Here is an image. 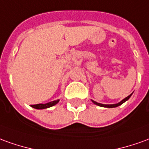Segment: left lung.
Wrapping results in <instances>:
<instances>
[{
  "instance_id": "obj_1",
  "label": "left lung",
  "mask_w": 149,
  "mask_h": 149,
  "mask_svg": "<svg viewBox=\"0 0 149 149\" xmlns=\"http://www.w3.org/2000/svg\"><path fill=\"white\" fill-rule=\"evenodd\" d=\"M132 94H130L129 96H127V97H125L123 100H122L120 102H118L117 104H112V105H105V104H101L98 103V102H94V101H92L93 103L95 104V105H97V106H99V107H108V108H114V107H117L118 106H120L123 103V102H125L127 100H128L130 98V97L132 96Z\"/></svg>"
}]
</instances>
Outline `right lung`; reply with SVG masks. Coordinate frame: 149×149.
<instances>
[{"instance_id":"right-lung-1","label":"right lung","mask_w":149,"mask_h":149,"mask_svg":"<svg viewBox=\"0 0 149 149\" xmlns=\"http://www.w3.org/2000/svg\"><path fill=\"white\" fill-rule=\"evenodd\" d=\"M59 100H56V101H52V102H50L46 104H36V105H31V107H34L35 109H46V108H48V107H53L54 105H56L58 103Z\"/></svg>"}]
</instances>
